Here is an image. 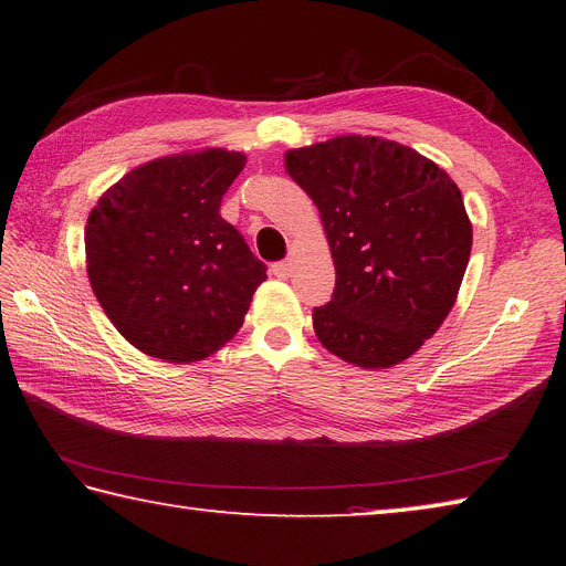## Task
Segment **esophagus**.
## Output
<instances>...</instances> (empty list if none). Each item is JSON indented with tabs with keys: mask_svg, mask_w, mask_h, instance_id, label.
<instances>
[{
	"mask_svg": "<svg viewBox=\"0 0 566 566\" xmlns=\"http://www.w3.org/2000/svg\"><path fill=\"white\" fill-rule=\"evenodd\" d=\"M273 275L280 280H286L293 275V261H280L273 265Z\"/></svg>",
	"mask_w": 566,
	"mask_h": 566,
	"instance_id": "1",
	"label": "esophagus"
}]
</instances>
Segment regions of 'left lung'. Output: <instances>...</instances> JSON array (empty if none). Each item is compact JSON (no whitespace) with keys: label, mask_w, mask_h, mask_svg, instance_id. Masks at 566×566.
I'll return each instance as SVG.
<instances>
[{"label":"left lung","mask_w":566,"mask_h":566,"mask_svg":"<svg viewBox=\"0 0 566 566\" xmlns=\"http://www.w3.org/2000/svg\"><path fill=\"white\" fill-rule=\"evenodd\" d=\"M335 263L333 301L314 307L318 342L365 370L423 347L455 305L472 222L444 168L396 140L337 136L284 155Z\"/></svg>","instance_id":"8db88e82"}]
</instances>
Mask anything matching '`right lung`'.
Here are the masks:
<instances>
[{
	"instance_id": "right-lung-1",
	"label": "right lung",
	"mask_w": 566,
	"mask_h": 566,
	"mask_svg": "<svg viewBox=\"0 0 566 566\" xmlns=\"http://www.w3.org/2000/svg\"><path fill=\"white\" fill-rule=\"evenodd\" d=\"M248 164L206 147L145 161L92 208L85 263L96 301L143 354L203 360L240 331L265 265L222 219V196Z\"/></svg>"
}]
</instances>
